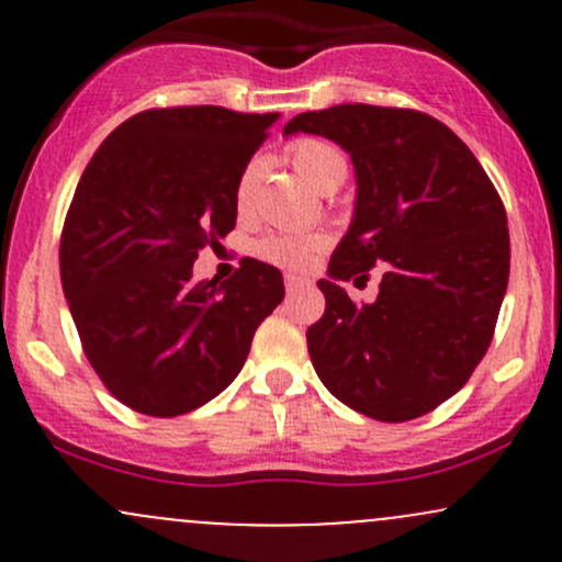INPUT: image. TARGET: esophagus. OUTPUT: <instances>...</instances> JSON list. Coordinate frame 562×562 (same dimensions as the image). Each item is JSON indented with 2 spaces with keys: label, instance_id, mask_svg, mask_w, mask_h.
<instances>
[{
  "label": "esophagus",
  "instance_id": "esophagus-1",
  "mask_svg": "<svg viewBox=\"0 0 562 562\" xmlns=\"http://www.w3.org/2000/svg\"><path fill=\"white\" fill-rule=\"evenodd\" d=\"M304 285H310V280H304V277H296V274H288V277H285V291H288V293L302 291Z\"/></svg>",
  "mask_w": 562,
  "mask_h": 562
}]
</instances>
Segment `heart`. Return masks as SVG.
Returning <instances> with one entry per match:
<instances>
[{
    "label": "heart",
    "mask_w": 562,
    "mask_h": 562,
    "mask_svg": "<svg viewBox=\"0 0 562 562\" xmlns=\"http://www.w3.org/2000/svg\"><path fill=\"white\" fill-rule=\"evenodd\" d=\"M285 157L293 166V171L302 176V179L317 192H334L342 184L345 173H348L342 151L323 138L293 140V144L288 146ZM255 190H258V162H249L245 171L239 173V179H236L234 190L236 214H239L241 220L252 214ZM315 247V236L271 234L263 236L260 241H255V255H258L260 260H266V263L282 266V269H302V266H307V260L313 258Z\"/></svg>",
    "instance_id": "1"
}]
</instances>
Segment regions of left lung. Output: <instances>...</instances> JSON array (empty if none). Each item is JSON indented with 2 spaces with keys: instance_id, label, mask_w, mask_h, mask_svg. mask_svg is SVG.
<instances>
[{
  "instance_id": "obj_1",
  "label": "left lung",
  "mask_w": 562,
  "mask_h": 562,
  "mask_svg": "<svg viewBox=\"0 0 562 562\" xmlns=\"http://www.w3.org/2000/svg\"><path fill=\"white\" fill-rule=\"evenodd\" d=\"M285 133L331 138L356 168V214L317 280L326 313L307 328L317 378L378 422H411L468 383L495 334L512 245L501 195L473 151L413 108L334 105ZM382 274L372 305L341 288Z\"/></svg>"
}]
</instances>
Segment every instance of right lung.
I'll list each match as a JSON object with an SVG mask.
<instances>
[{"mask_svg":"<svg viewBox=\"0 0 562 562\" xmlns=\"http://www.w3.org/2000/svg\"><path fill=\"white\" fill-rule=\"evenodd\" d=\"M277 113L149 108L103 140L59 245L65 299L105 389L144 416L206 405L245 367L285 296L280 269L245 258L228 282L192 280L236 225L234 190Z\"/></svg>","mask_w":562,"mask_h":562,"instance_id":"1","label":"right lung"}]
</instances>
